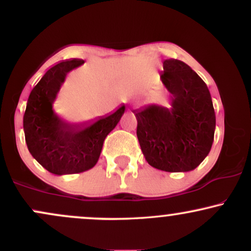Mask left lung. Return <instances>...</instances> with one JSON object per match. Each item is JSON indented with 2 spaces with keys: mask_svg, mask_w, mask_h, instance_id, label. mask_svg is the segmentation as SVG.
Wrapping results in <instances>:
<instances>
[{
  "mask_svg": "<svg viewBox=\"0 0 251 251\" xmlns=\"http://www.w3.org/2000/svg\"><path fill=\"white\" fill-rule=\"evenodd\" d=\"M160 79L171 93V108L134 109L137 137L146 162L166 172L195 170L214 143L215 109L206 83L180 60L163 62Z\"/></svg>",
  "mask_w": 251,
  "mask_h": 251,
  "instance_id": "1",
  "label": "left lung"
}]
</instances>
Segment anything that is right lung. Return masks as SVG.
Returning <instances> with one entry per match:
<instances>
[{"mask_svg":"<svg viewBox=\"0 0 251 251\" xmlns=\"http://www.w3.org/2000/svg\"><path fill=\"white\" fill-rule=\"evenodd\" d=\"M85 62L62 61L46 72L31 89L24 116L25 143L30 154L53 175H73L96 165L107 134L117 126L125 105L96 123L70 124L54 113L53 102L68 72Z\"/></svg>","mask_w":251,"mask_h":251,"instance_id":"1","label":"right lung"}]
</instances>
